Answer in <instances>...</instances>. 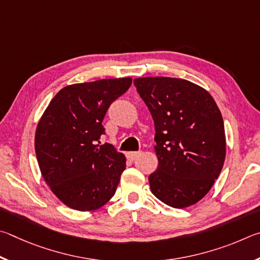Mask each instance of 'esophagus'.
Returning a JSON list of instances; mask_svg holds the SVG:
<instances>
[{"label":"esophagus","instance_id":"34e87169","mask_svg":"<svg viewBox=\"0 0 260 260\" xmlns=\"http://www.w3.org/2000/svg\"><path fill=\"white\" fill-rule=\"evenodd\" d=\"M139 155H140V152H129V153H126V157L131 161H134L135 158L139 156Z\"/></svg>","mask_w":260,"mask_h":260}]
</instances>
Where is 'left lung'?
Wrapping results in <instances>:
<instances>
[{"label":"left lung","instance_id":"1","mask_svg":"<svg viewBox=\"0 0 260 260\" xmlns=\"http://www.w3.org/2000/svg\"><path fill=\"white\" fill-rule=\"evenodd\" d=\"M134 84L152 114L158 166L152 193L172 208L193 206L207 195L226 156L221 113L206 89L176 77H138Z\"/></svg>","mask_w":260,"mask_h":260}]
</instances>
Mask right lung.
Segmentation results:
<instances>
[{
    "label": "right lung",
    "instance_id": "add662e5",
    "mask_svg": "<svg viewBox=\"0 0 260 260\" xmlns=\"http://www.w3.org/2000/svg\"><path fill=\"white\" fill-rule=\"evenodd\" d=\"M133 83L104 79L62 88L36 126L35 153L45 183L68 208L93 211L115 194L125 156L100 144L107 109Z\"/></svg>",
    "mask_w": 260,
    "mask_h": 260
}]
</instances>
